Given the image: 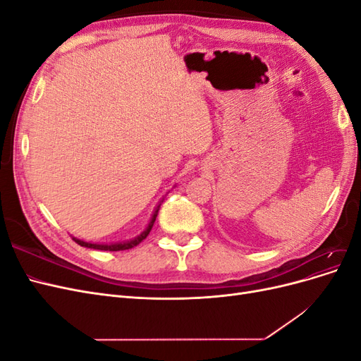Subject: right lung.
<instances>
[{"instance_id": "right-lung-1", "label": "right lung", "mask_w": 361, "mask_h": 361, "mask_svg": "<svg viewBox=\"0 0 361 361\" xmlns=\"http://www.w3.org/2000/svg\"><path fill=\"white\" fill-rule=\"evenodd\" d=\"M164 200V199H162ZM162 200L157 204V207L154 209V212H152V216H150V220H149V223H147V226L145 227V231L141 232V233H138L137 236H134L133 239H128V241H118V243H110V244H105V243H87V241H82V239H78V238H75V236H72V239L73 241L76 243V244H80L81 247H87V248H93V250H104V251H120V250H129V248H133V247H135L137 244H140L141 241H143V239L149 235V232L152 231V226H154V223H155V220H157V215H158V211H159V206H161V203H162Z\"/></svg>"}]
</instances>
